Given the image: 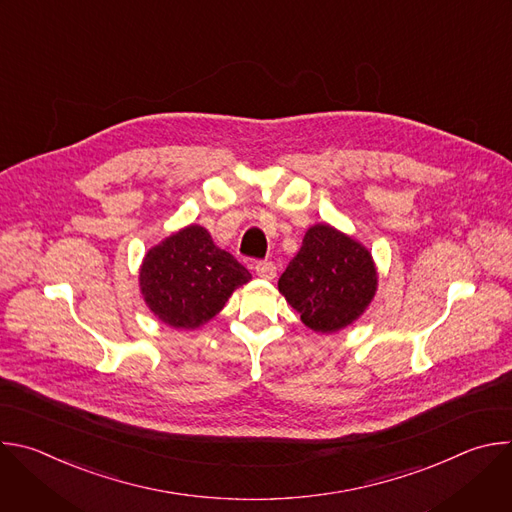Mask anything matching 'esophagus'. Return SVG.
<instances>
[{
    "label": "esophagus",
    "mask_w": 512,
    "mask_h": 512,
    "mask_svg": "<svg viewBox=\"0 0 512 512\" xmlns=\"http://www.w3.org/2000/svg\"><path fill=\"white\" fill-rule=\"evenodd\" d=\"M255 273H257L261 279L271 281V279H275L277 269H275V265H273L271 261H259V263H255Z\"/></svg>",
    "instance_id": "1"
}]
</instances>
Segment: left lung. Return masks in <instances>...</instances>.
Instances as JSON below:
<instances>
[{"label":"left lung","mask_w":512,"mask_h":512,"mask_svg":"<svg viewBox=\"0 0 512 512\" xmlns=\"http://www.w3.org/2000/svg\"><path fill=\"white\" fill-rule=\"evenodd\" d=\"M379 273L371 251L328 223L310 227L279 277V294L322 334L354 324L371 306Z\"/></svg>","instance_id":"8db88e82"}]
</instances>
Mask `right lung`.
<instances>
[{
    "label": "right lung",
    "instance_id": "obj_1",
    "mask_svg": "<svg viewBox=\"0 0 512 512\" xmlns=\"http://www.w3.org/2000/svg\"><path fill=\"white\" fill-rule=\"evenodd\" d=\"M251 273L216 247L200 225H188L145 253L139 291L150 312L170 328L194 330L225 308Z\"/></svg>",
    "mask_w": 512,
    "mask_h": 512
}]
</instances>
